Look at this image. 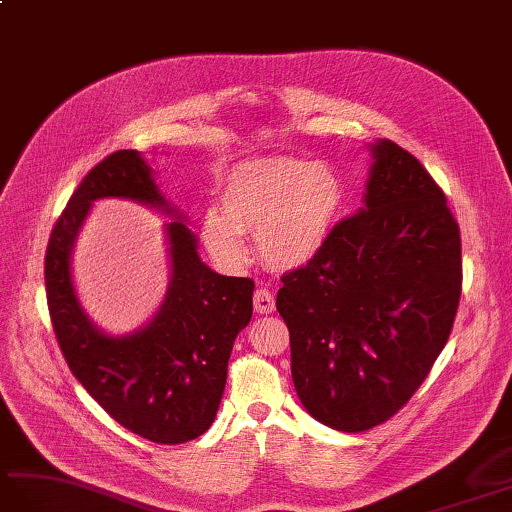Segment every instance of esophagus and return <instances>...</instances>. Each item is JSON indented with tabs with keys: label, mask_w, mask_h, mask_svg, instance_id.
I'll use <instances>...</instances> for the list:
<instances>
[{
	"label": "esophagus",
	"mask_w": 512,
	"mask_h": 512,
	"mask_svg": "<svg viewBox=\"0 0 512 512\" xmlns=\"http://www.w3.org/2000/svg\"><path fill=\"white\" fill-rule=\"evenodd\" d=\"M254 308L260 315H269L276 310V297H273V293L265 289V286H258L254 291Z\"/></svg>",
	"instance_id": "obj_1"
}]
</instances>
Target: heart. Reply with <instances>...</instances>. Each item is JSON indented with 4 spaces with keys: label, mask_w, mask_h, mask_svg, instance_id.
I'll use <instances>...</instances> for the list:
<instances>
[{
    "label": "heart",
    "mask_w": 512,
    "mask_h": 512,
    "mask_svg": "<svg viewBox=\"0 0 512 512\" xmlns=\"http://www.w3.org/2000/svg\"><path fill=\"white\" fill-rule=\"evenodd\" d=\"M345 184L326 162L254 158L236 165L221 186V213L206 210L202 241L219 263H247L243 236H254L258 256L276 271L308 265L341 219Z\"/></svg>",
    "instance_id": "obj_1"
}]
</instances>
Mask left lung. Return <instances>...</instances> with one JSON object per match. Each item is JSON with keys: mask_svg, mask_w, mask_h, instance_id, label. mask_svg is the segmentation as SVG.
I'll list each match as a JSON object with an SVG mask.
<instances>
[{"mask_svg": "<svg viewBox=\"0 0 512 512\" xmlns=\"http://www.w3.org/2000/svg\"><path fill=\"white\" fill-rule=\"evenodd\" d=\"M373 156L365 208L284 273L276 299L299 400L341 432L376 428L408 404L450 339L463 291L443 189L400 145L380 141Z\"/></svg>", "mask_w": 512, "mask_h": 512, "instance_id": "obj_1", "label": "left lung"}]
</instances>
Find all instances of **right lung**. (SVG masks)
I'll return each instance as SVG.
<instances>
[{
  "mask_svg": "<svg viewBox=\"0 0 512 512\" xmlns=\"http://www.w3.org/2000/svg\"><path fill=\"white\" fill-rule=\"evenodd\" d=\"M99 197L167 208L152 169L134 149L97 162L73 191L45 252L47 308L62 356L123 428L160 445L193 441L215 421L234 339L252 319L254 280L210 271L197 256L193 232L173 221L167 228L171 284L165 304L147 328L110 339L82 313L69 271L73 241Z\"/></svg>",
  "mask_w": 512,
  "mask_h": 512,
  "instance_id": "add662e5",
  "label": "right lung"
}]
</instances>
